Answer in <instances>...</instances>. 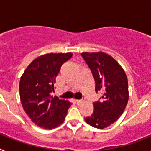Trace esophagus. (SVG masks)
I'll use <instances>...</instances> for the list:
<instances>
[{"label": "esophagus", "instance_id": "1", "mask_svg": "<svg viewBox=\"0 0 151 151\" xmlns=\"http://www.w3.org/2000/svg\"><path fill=\"white\" fill-rule=\"evenodd\" d=\"M84 102V99H82V100H76V103H77V104H81L82 103Z\"/></svg>", "mask_w": 151, "mask_h": 151}]
</instances>
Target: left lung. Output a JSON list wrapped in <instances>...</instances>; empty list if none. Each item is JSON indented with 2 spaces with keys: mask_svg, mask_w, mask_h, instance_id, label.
Returning <instances> with one entry per match:
<instances>
[{
  "mask_svg": "<svg viewBox=\"0 0 151 151\" xmlns=\"http://www.w3.org/2000/svg\"><path fill=\"white\" fill-rule=\"evenodd\" d=\"M81 55L91 71L95 91H101L100 101L93 104L94 112L85 122L99 129L110 126L119 118L129 101L127 76L122 66L111 56L104 52Z\"/></svg>",
  "mask_w": 151,
  "mask_h": 151,
  "instance_id": "8db88e82",
  "label": "left lung"
}]
</instances>
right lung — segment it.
I'll use <instances>...</instances> for the list:
<instances>
[{"label":"right lung","instance_id":"obj_1","mask_svg":"<svg viewBox=\"0 0 151 151\" xmlns=\"http://www.w3.org/2000/svg\"><path fill=\"white\" fill-rule=\"evenodd\" d=\"M73 56L47 54L35 59L26 68L19 82L22 107L31 120L45 129H53L65 120L71 103L51 96L56 77L65 62Z\"/></svg>","mask_w":151,"mask_h":151}]
</instances>
